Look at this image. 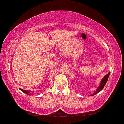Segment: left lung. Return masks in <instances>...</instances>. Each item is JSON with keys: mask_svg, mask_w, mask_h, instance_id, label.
I'll return each mask as SVG.
<instances>
[{"mask_svg": "<svg viewBox=\"0 0 124 124\" xmlns=\"http://www.w3.org/2000/svg\"><path fill=\"white\" fill-rule=\"evenodd\" d=\"M109 74H110V72H109V73L107 74V75H105V76H104L103 78L102 79V80H101V82H100V84L99 85V86H98V87L97 88V90H96V91L94 93H93V94L90 95V96L95 95V94H97V93L100 92V91H101V90L104 88V86H105V84H106L107 81H108V77H109Z\"/></svg>", "mask_w": 124, "mask_h": 124, "instance_id": "left-lung-1", "label": "left lung"}]
</instances>
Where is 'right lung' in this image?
Here are the masks:
<instances>
[{
	"mask_svg": "<svg viewBox=\"0 0 124 124\" xmlns=\"http://www.w3.org/2000/svg\"><path fill=\"white\" fill-rule=\"evenodd\" d=\"M20 90L22 91V92L25 93V94H28V95H31V94L30 93V90H23V89H22V88H20Z\"/></svg>",
	"mask_w": 124,
	"mask_h": 124,
	"instance_id": "obj_1",
	"label": "right lung"
}]
</instances>
